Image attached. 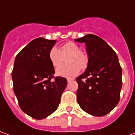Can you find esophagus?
I'll list each match as a JSON object with an SVG mask.
<instances>
[{
    "mask_svg": "<svg viewBox=\"0 0 135 135\" xmlns=\"http://www.w3.org/2000/svg\"><path fill=\"white\" fill-rule=\"evenodd\" d=\"M74 78H67V81L68 82H71V81H72V80H74Z\"/></svg>",
    "mask_w": 135,
    "mask_h": 135,
    "instance_id": "obj_1",
    "label": "esophagus"
}]
</instances>
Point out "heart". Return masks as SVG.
Here are the masks:
<instances>
[{
	"mask_svg": "<svg viewBox=\"0 0 135 135\" xmlns=\"http://www.w3.org/2000/svg\"><path fill=\"white\" fill-rule=\"evenodd\" d=\"M48 57L54 68L61 65L66 59L68 64L56 69V74L59 76L65 77L76 75L79 73V69L85 70L89 64L88 54L80 50V47L72 42H69L61 45L60 50L52 47L49 51Z\"/></svg>",
	"mask_w": 135,
	"mask_h": 135,
	"instance_id": "b5f03b06",
	"label": "heart"
}]
</instances>
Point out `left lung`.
I'll return each mask as SVG.
<instances>
[{
	"label": "left lung",
	"instance_id": "left-lung-1",
	"mask_svg": "<svg viewBox=\"0 0 135 135\" xmlns=\"http://www.w3.org/2000/svg\"><path fill=\"white\" fill-rule=\"evenodd\" d=\"M87 46L89 64L76 77L77 103L86 113L103 116L119 103L122 69L115 51L98 36L88 34L75 40Z\"/></svg>",
	"mask_w": 135,
	"mask_h": 135
}]
</instances>
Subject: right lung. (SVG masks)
<instances>
[{"instance_id":"right-lung-1","label":"right lung","mask_w":135,"mask_h":135,"mask_svg":"<svg viewBox=\"0 0 135 135\" xmlns=\"http://www.w3.org/2000/svg\"><path fill=\"white\" fill-rule=\"evenodd\" d=\"M56 42L35 39L17 54L14 61L13 92L21 109L35 119H45L58 108L67 85L66 78L53 76L55 69L48 53Z\"/></svg>"}]
</instances>
